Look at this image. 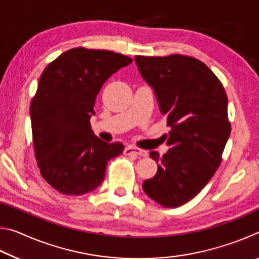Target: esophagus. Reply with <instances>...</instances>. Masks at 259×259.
Returning <instances> with one entry per match:
<instances>
[{"instance_id": "obj_1", "label": "esophagus", "mask_w": 259, "mask_h": 259, "mask_svg": "<svg viewBox=\"0 0 259 259\" xmlns=\"http://www.w3.org/2000/svg\"><path fill=\"white\" fill-rule=\"evenodd\" d=\"M124 154H126V155L135 154V155H139V156H147V151L142 150V148H138V147H135V146H126L124 148Z\"/></svg>"}]
</instances>
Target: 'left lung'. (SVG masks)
<instances>
[{"instance_id": "obj_1", "label": "left lung", "mask_w": 259, "mask_h": 259, "mask_svg": "<svg viewBox=\"0 0 259 259\" xmlns=\"http://www.w3.org/2000/svg\"><path fill=\"white\" fill-rule=\"evenodd\" d=\"M136 65L156 96L171 126L157 172L143 183L152 200L176 208L199 194L221 165L231 134L224 87L207 65L193 57L136 56Z\"/></svg>"}]
</instances>
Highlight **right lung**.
I'll use <instances>...</instances> for the list:
<instances>
[{
    "instance_id": "add662e5",
    "label": "right lung",
    "mask_w": 259,
    "mask_h": 259,
    "mask_svg": "<svg viewBox=\"0 0 259 259\" xmlns=\"http://www.w3.org/2000/svg\"><path fill=\"white\" fill-rule=\"evenodd\" d=\"M129 57L74 48L48 65L30 103L35 157L42 177L65 195H82L104 181L107 162L123 144L94 135L90 117L107 78L128 66Z\"/></svg>"
}]
</instances>
